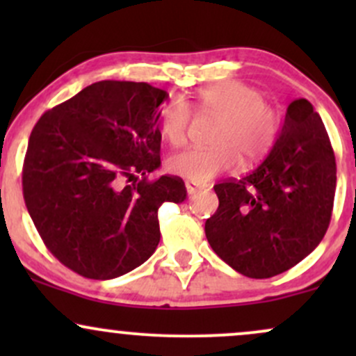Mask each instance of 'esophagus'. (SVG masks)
<instances>
[{"instance_id":"obj_1","label":"esophagus","mask_w":356,"mask_h":356,"mask_svg":"<svg viewBox=\"0 0 356 356\" xmlns=\"http://www.w3.org/2000/svg\"><path fill=\"white\" fill-rule=\"evenodd\" d=\"M186 189H187V194L192 195V194H195V192H197L199 189H201V187H199V186H195L194 182H191V181H186Z\"/></svg>"}]
</instances>
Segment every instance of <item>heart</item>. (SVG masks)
<instances>
[{
  "label": "heart",
  "mask_w": 356,
  "mask_h": 356,
  "mask_svg": "<svg viewBox=\"0 0 356 356\" xmlns=\"http://www.w3.org/2000/svg\"><path fill=\"white\" fill-rule=\"evenodd\" d=\"M195 108L219 118L209 149H187L174 154L169 170L192 182H206L238 164L254 162L268 154L280 130V115L269 107L263 92L243 81H220L199 93ZM191 108L182 99L162 105V136L172 145L186 140Z\"/></svg>",
  "instance_id": "1"
}]
</instances>
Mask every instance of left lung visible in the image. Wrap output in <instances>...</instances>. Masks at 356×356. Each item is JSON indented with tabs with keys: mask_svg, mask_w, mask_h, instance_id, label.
I'll list each match as a JSON object with an SVG mask.
<instances>
[{
	"mask_svg": "<svg viewBox=\"0 0 356 356\" xmlns=\"http://www.w3.org/2000/svg\"><path fill=\"white\" fill-rule=\"evenodd\" d=\"M334 187L337 162L321 117L306 99L295 100L266 159L214 186L219 207L206 220V238L241 275H281L320 244Z\"/></svg>",
	"mask_w": 356,
	"mask_h": 356,
	"instance_id": "8db88e82",
	"label": "left lung"
}]
</instances>
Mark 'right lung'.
I'll return each mask as SVG.
<instances>
[{
    "instance_id": "1",
    "label": "right lung",
    "mask_w": 356,
    "mask_h": 356,
    "mask_svg": "<svg viewBox=\"0 0 356 356\" xmlns=\"http://www.w3.org/2000/svg\"><path fill=\"white\" fill-rule=\"evenodd\" d=\"M169 93L144 81L104 80L44 112L31 130L23 197L44 246L90 280H113L154 254L157 211L182 202L161 167L159 107Z\"/></svg>"
}]
</instances>
